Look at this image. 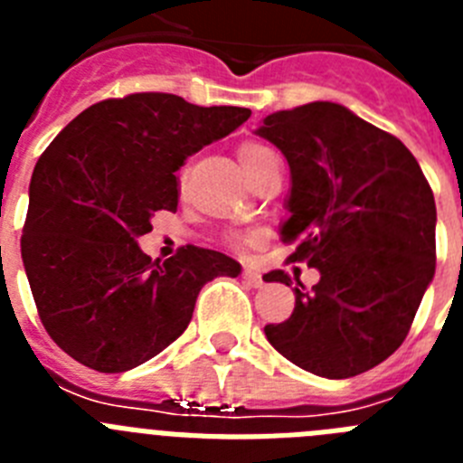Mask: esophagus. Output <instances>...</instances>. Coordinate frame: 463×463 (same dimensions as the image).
Listing matches in <instances>:
<instances>
[{"label":"esophagus","instance_id":"obj_1","mask_svg":"<svg viewBox=\"0 0 463 463\" xmlns=\"http://www.w3.org/2000/svg\"><path fill=\"white\" fill-rule=\"evenodd\" d=\"M243 280L248 282L250 288H261V285H264V278H261V273L257 271V269H245Z\"/></svg>","mask_w":463,"mask_h":463}]
</instances>
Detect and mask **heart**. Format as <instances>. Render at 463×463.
<instances>
[{"instance_id": "b5f03b06", "label": "heart", "mask_w": 463, "mask_h": 463, "mask_svg": "<svg viewBox=\"0 0 463 463\" xmlns=\"http://www.w3.org/2000/svg\"><path fill=\"white\" fill-rule=\"evenodd\" d=\"M236 155H239V162H241V166H243V171L248 174V178H250L252 171H255L257 166H260L261 162H264V159L273 153L267 148V146H261V143L248 141V143H241L239 150H236ZM236 241H245V239L243 236H236Z\"/></svg>"}]
</instances>
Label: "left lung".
<instances>
[{"mask_svg":"<svg viewBox=\"0 0 463 463\" xmlns=\"http://www.w3.org/2000/svg\"><path fill=\"white\" fill-rule=\"evenodd\" d=\"M285 155L289 196L282 243L320 271L313 288L285 282L294 310L267 325L269 343L298 369L329 380L373 369L406 341L436 273V202L396 137L334 101L276 110L257 127Z\"/></svg>","mask_w":463,"mask_h":463,"instance_id":"8db88e82","label":"left lung"}]
</instances>
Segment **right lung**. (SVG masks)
I'll return each instance as SVG.
<instances>
[{
	"label": "right lung",
	"mask_w": 463,
	"mask_h": 463,
	"mask_svg": "<svg viewBox=\"0 0 463 463\" xmlns=\"http://www.w3.org/2000/svg\"><path fill=\"white\" fill-rule=\"evenodd\" d=\"M250 118L165 92L92 104L41 155L20 252L39 317L69 357L101 373L148 362L187 329L208 280L241 264L187 245L159 261L138 248L175 211V171Z\"/></svg>",
	"instance_id": "right-lung-1"
}]
</instances>
